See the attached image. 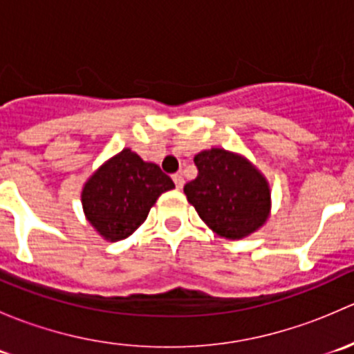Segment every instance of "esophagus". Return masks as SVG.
<instances>
[{"label": "esophagus", "instance_id": "obj_1", "mask_svg": "<svg viewBox=\"0 0 354 354\" xmlns=\"http://www.w3.org/2000/svg\"><path fill=\"white\" fill-rule=\"evenodd\" d=\"M173 181H174V185H176V188L178 190H181V188H183V185H185V178H183V174H174L173 176Z\"/></svg>", "mask_w": 354, "mask_h": 354}]
</instances>
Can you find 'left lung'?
Listing matches in <instances>:
<instances>
[{"instance_id": "8db88e82", "label": "left lung", "mask_w": 354, "mask_h": 354, "mask_svg": "<svg viewBox=\"0 0 354 354\" xmlns=\"http://www.w3.org/2000/svg\"><path fill=\"white\" fill-rule=\"evenodd\" d=\"M198 176L185 185L187 200L200 219L226 240H241L270 217L267 178L245 156L212 147L194 157Z\"/></svg>"}]
</instances>
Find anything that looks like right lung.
<instances>
[{"instance_id": "right-lung-1", "label": "right lung", "mask_w": 354, "mask_h": 354, "mask_svg": "<svg viewBox=\"0 0 354 354\" xmlns=\"http://www.w3.org/2000/svg\"><path fill=\"white\" fill-rule=\"evenodd\" d=\"M174 183L154 162L123 149L91 174L82 188L85 219L106 241H121L147 219L160 194Z\"/></svg>"}]
</instances>
